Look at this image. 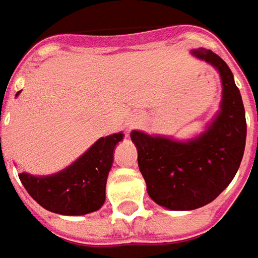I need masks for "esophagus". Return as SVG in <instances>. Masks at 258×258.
<instances>
[{"label": "esophagus", "mask_w": 258, "mask_h": 258, "mask_svg": "<svg viewBox=\"0 0 258 258\" xmlns=\"http://www.w3.org/2000/svg\"><path fill=\"white\" fill-rule=\"evenodd\" d=\"M127 124H128V128H134L136 125H139V124H140V119H139V118H134V119L128 121Z\"/></svg>", "instance_id": "esophagus-1"}]
</instances>
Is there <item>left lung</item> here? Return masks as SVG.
I'll return each mask as SVG.
<instances>
[{
    "label": "left lung",
    "mask_w": 258,
    "mask_h": 258,
    "mask_svg": "<svg viewBox=\"0 0 258 258\" xmlns=\"http://www.w3.org/2000/svg\"><path fill=\"white\" fill-rule=\"evenodd\" d=\"M191 53L220 76L222 99L212 122L202 134L184 142L131 131L147 194L169 210H194L213 202L234 179L247 139L244 103L232 71L209 49L199 48Z\"/></svg>",
    "instance_id": "left-lung-1"
}]
</instances>
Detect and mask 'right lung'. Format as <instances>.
I'll return each mask as SVG.
<instances>
[{
    "label": "right lung",
    "mask_w": 258,
    "mask_h": 258,
    "mask_svg": "<svg viewBox=\"0 0 258 258\" xmlns=\"http://www.w3.org/2000/svg\"><path fill=\"white\" fill-rule=\"evenodd\" d=\"M122 139V133L100 137L79 159L56 174L22 172L19 178L32 199L49 212L66 216L96 212L105 203L106 179L112 168L115 146Z\"/></svg>",
    "instance_id": "1"
}]
</instances>
